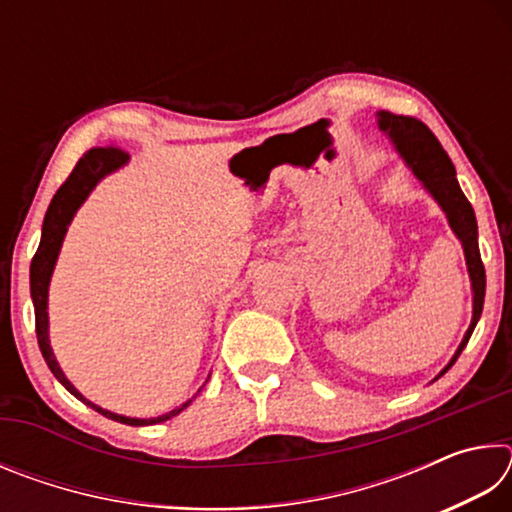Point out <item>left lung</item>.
<instances>
[{"label":"left lung","mask_w":512,"mask_h":512,"mask_svg":"<svg viewBox=\"0 0 512 512\" xmlns=\"http://www.w3.org/2000/svg\"><path fill=\"white\" fill-rule=\"evenodd\" d=\"M379 117V131H384L395 146V151L402 155L406 167L413 171V176L420 180L424 189L436 198L438 205L443 207L447 214V221L452 225L454 235L461 239L467 273L472 280V323L467 327L461 345H458L452 361L447 363L440 375L454 366L456 359L461 357L463 348L470 341L476 323H479L483 311V298H485V268L479 253V232H476V216L470 201H467L461 185L456 180V169L443 146L436 140L422 121L404 115H393V112L381 110ZM438 375V377H440Z\"/></svg>","instance_id":"8db88e82"}]
</instances>
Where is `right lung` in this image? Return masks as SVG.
Segmentation results:
<instances>
[{"instance_id": "1", "label": "right lung", "mask_w": 512, "mask_h": 512, "mask_svg": "<svg viewBox=\"0 0 512 512\" xmlns=\"http://www.w3.org/2000/svg\"><path fill=\"white\" fill-rule=\"evenodd\" d=\"M126 162H128V153L117 149V146L90 149L79 162H76V167L72 169V173H69L65 183L58 187V192L54 194V198H51L49 210L45 214V223H42L40 246L36 250V255H33V259H31V300H33V307H36V334H38L40 352H42V357H45L49 370L54 372V377L60 381V384H63L67 391L76 397V400H81L83 404L92 406L94 411L106 415V418L117 420L121 424H131V427H144V424H158V422L169 420V418H173V415H178L180 411L187 409V406L192 404L194 397L201 393V388H198V393L192 397V400H187L183 406H178V409H173L169 413L158 415V418H149V420L126 418V415H117L112 411H106L94 402L85 400V397L72 386V381L65 377V372L60 370L58 361L54 357V350H51V345H49V314H47L49 280H51V273H54L56 259L60 253V246H63V239L67 235L69 223H72L76 210H79L85 198L90 196L92 189L97 187L99 180L103 176H108V173L117 171L119 167H124Z\"/></svg>"}]
</instances>
